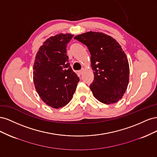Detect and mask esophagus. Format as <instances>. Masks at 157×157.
Returning a JSON list of instances; mask_svg holds the SVG:
<instances>
[{"label":"esophagus","mask_w":157,"mask_h":157,"mask_svg":"<svg viewBox=\"0 0 157 157\" xmlns=\"http://www.w3.org/2000/svg\"><path fill=\"white\" fill-rule=\"evenodd\" d=\"M83 73H84V70H83V69H82V70H81V71H78V74H79L80 75H82L83 74Z\"/></svg>","instance_id":"esophagus-1"}]
</instances>
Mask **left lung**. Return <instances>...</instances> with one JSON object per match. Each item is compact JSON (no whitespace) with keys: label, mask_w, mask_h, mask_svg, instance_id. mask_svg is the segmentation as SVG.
<instances>
[{"label":"left lung","mask_w":157,"mask_h":157,"mask_svg":"<svg viewBox=\"0 0 157 157\" xmlns=\"http://www.w3.org/2000/svg\"><path fill=\"white\" fill-rule=\"evenodd\" d=\"M75 39L86 45L91 54L94 79L90 88L98 100L112 104L122 98L129 82V63L121 45L113 37L90 31Z\"/></svg>","instance_id":"left-lung-1"}]
</instances>
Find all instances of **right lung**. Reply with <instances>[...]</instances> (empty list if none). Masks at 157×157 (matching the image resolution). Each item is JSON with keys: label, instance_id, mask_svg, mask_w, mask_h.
<instances>
[{"label": "right lung", "instance_id": "obj_1", "mask_svg": "<svg viewBox=\"0 0 157 157\" xmlns=\"http://www.w3.org/2000/svg\"><path fill=\"white\" fill-rule=\"evenodd\" d=\"M73 37L68 33L50 37L40 47L33 65L37 93L47 105L55 109L71 100L80 80L70 66L66 49Z\"/></svg>", "mask_w": 157, "mask_h": 157}]
</instances>
